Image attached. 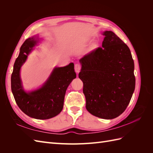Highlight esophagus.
Instances as JSON below:
<instances>
[{"label":"esophagus","mask_w":153,"mask_h":153,"mask_svg":"<svg viewBox=\"0 0 153 153\" xmlns=\"http://www.w3.org/2000/svg\"><path fill=\"white\" fill-rule=\"evenodd\" d=\"M81 69V65L79 64H76L75 65V70L76 73H79Z\"/></svg>","instance_id":"esophagus-1"}]
</instances>
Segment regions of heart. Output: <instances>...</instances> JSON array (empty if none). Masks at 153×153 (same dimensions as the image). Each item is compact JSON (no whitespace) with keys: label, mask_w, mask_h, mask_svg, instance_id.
<instances>
[{"label":"heart","mask_w":153,"mask_h":153,"mask_svg":"<svg viewBox=\"0 0 153 153\" xmlns=\"http://www.w3.org/2000/svg\"><path fill=\"white\" fill-rule=\"evenodd\" d=\"M96 47H97V45H96V44H95V43H94V44H92V45L91 46L89 50H90L91 51H92V50H94Z\"/></svg>","instance_id":"1"}]
</instances>
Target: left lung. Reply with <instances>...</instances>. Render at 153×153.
<instances>
[{
  "instance_id": "1",
  "label": "left lung",
  "mask_w": 153,
  "mask_h": 153,
  "mask_svg": "<svg viewBox=\"0 0 153 153\" xmlns=\"http://www.w3.org/2000/svg\"><path fill=\"white\" fill-rule=\"evenodd\" d=\"M102 47L80 59L78 74L88 112L112 119L119 116L130 102L135 87L134 62L128 46L112 31L103 32Z\"/></svg>"
}]
</instances>
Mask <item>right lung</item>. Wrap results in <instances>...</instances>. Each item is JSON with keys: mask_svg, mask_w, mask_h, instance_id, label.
<instances>
[{"mask_svg": "<svg viewBox=\"0 0 153 153\" xmlns=\"http://www.w3.org/2000/svg\"><path fill=\"white\" fill-rule=\"evenodd\" d=\"M36 42L33 37L26 39L22 45L11 75V90L16 104L23 112L34 119H48L62 111L66 89L76 78V73L73 63L56 68L42 87L29 93L25 92L22 86L20 70Z\"/></svg>", "mask_w": 153, "mask_h": 153, "instance_id": "right-lung-1", "label": "right lung"}]
</instances>
